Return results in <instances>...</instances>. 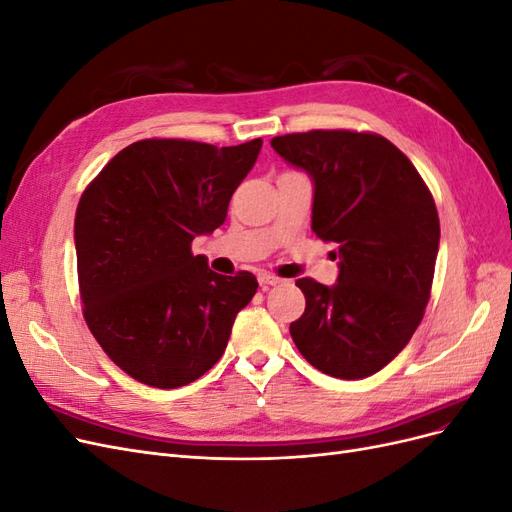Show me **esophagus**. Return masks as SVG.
I'll return each mask as SVG.
<instances>
[{"mask_svg": "<svg viewBox=\"0 0 512 512\" xmlns=\"http://www.w3.org/2000/svg\"><path fill=\"white\" fill-rule=\"evenodd\" d=\"M258 282H260L262 288L277 286V284L282 282V277H277V275H273V273H260V275H258Z\"/></svg>", "mask_w": 512, "mask_h": 512, "instance_id": "1", "label": "esophagus"}]
</instances>
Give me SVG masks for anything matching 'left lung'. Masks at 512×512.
Listing matches in <instances>:
<instances>
[{
  "label": "left lung",
  "mask_w": 512,
  "mask_h": 512,
  "mask_svg": "<svg viewBox=\"0 0 512 512\" xmlns=\"http://www.w3.org/2000/svg\"><path fill=\"white\" fill-rule=\"evenodd\" d=\"M271 145L312 175V228L339 254L335 286L297 280L305 312L290 324L292 342L322 374L367 378L423 320L440 243L436 200L406 153L376 132L309 130Z\"/></svg>",
  "instance_id": "obj_1"
}]
</instances>
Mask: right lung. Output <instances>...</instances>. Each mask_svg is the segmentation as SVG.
<instances>
[{"label": "right lung", "mask_w": 512, "mask_h": 512, "mask_svg": "<svg viewBox=\"0 0 512 512\" xmlns=\"http://www.w3.org/2000/svg\"><path fill=\"white\" fill-rule=\"evenodd\" d=\"M260 147L262 138L235 147L145 138L85 188L74 218L83 316L130 378L179 389L224 354L258 282L250 271H211L192 241L224 224Z\"/></svg>", "instance_id": "obj_1"}]
</instances>
